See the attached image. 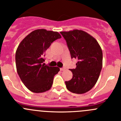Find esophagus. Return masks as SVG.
I'll use <instances>...</instances> for the list:
<instances>
[{
  "instance_id": "1",
  "label": "esophagus",
  "mask_w": 121,
  "mask_h": 121,
  "mask_svg": "<svg viewBox=\"0 0 121 121\" xmlns=\"http://www.w3.org/2000/svg\"><path fill=\"white\" fill-rule=\"evenodd\" d=\"M66 69L65 68V67H62V68H60V70L61 71H63V70H65Z\"/></svg>"
}]
</instances>
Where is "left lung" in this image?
I'll list each match as a JSON object with an SVG mask.
<instances>
[{"mask_svg":"<svg viewBox=\"0 0 121 121\" xmlns=\"http://www.w3.org/2000/svg\"><path fill=\"white\" fill-rule=\"evenodd\" d=\"M72 58L78 60L75 69H70L73 77L65 81L70 92L86 93L97 82L103 66V51L95 39L82 30L61 31Z\"/></svg>","mask_w":121,"mask_h":121,"instance_id":"left-lung-1","label":"left lung"}]
</instances>
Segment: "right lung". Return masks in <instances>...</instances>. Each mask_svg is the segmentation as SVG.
Instances as JSON below:
<instances>
[{"label":"right lung","mask_w":121,"mask_h":121,"mask_svg":"<svg viewBox=\"0 0 121 121\" xmlns=\"http://www.w3.org/2000/svg\"><path fill=\"white\" fill-rule=\"evenodd\" d=\"M61 38L58 32L36 29L23 39L16 52V65L19 77L24 85L34 93H43L52 87L58 67L42 64L43 55L51 43Z\"/></svg>","instance_id":"obj_1"}]
</instances>
